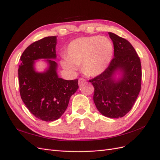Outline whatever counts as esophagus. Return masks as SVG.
Instances as JSON below:
<instances>
[{"label":"esophagus","instance_id":"34e87169","mask_svg":"<svg viewBox=\"0 0 160 160\" xmlns=\"http://www.w3.org/2000/svg\"><path fill=\"white\" fill-rule=\"evenodd\" d=\"M86 82V80L83 78H79V84L81 85V84H83Z\"/></svg>","mask_w":160,"mask_h":160}]
</instances>
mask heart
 <instances>
[{"mask_svg": "<svg viewBox=\"0 0 160 160\" xmlns=\"http://www.w3.org/2000/svg\"><path fill=\"white\" fill-rule=\"evenodd\" d=\"M67 52V58L61 62L64 69L74 72L82 63L85 75L95 77L102 73L110 63L113 45L105 37H81L69 43Z\"/></svg>", "mask_w": 160, "mask_h": 160, "instance_id": "b5f03b06", "label": "heart"}]
</instances>
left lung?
I'll list each match as a JSON object with an SVG mask.
<instances>
[{
    "label": "left lung",
    "instance_id": "1",
    "mask_svg": "<svg viewBox=\"0 0 160 160\" xmlns=\"http://www.w3.org/2000/svg\"><path fill=\"white\" fill-rule=\"evenodd\" d=\"M114 47V58L102 73L89 80L94 87L97 109L109 118H122L132 109L141 90L142 65L131 43L109 32ZM120 72L118 79L114 75Z\"/></svg>",
    "mask_w": 160,
    "mask_h": 160
}]
</instances>
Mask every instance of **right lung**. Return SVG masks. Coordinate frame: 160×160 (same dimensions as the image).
Returning a JSON list of instances; mask_svg holds the SVG:
<instances>
[{
	"instance_id": "obj_1",
	"label": "right lung",
	"mask_w": 160,
	"mask_h": 160,
	"mask_svg": "<svg viewBox=\"0 0 160 160\" xmlns=\"http://www.w3.org/2000/svg\"><path fill=\"white\" fill-rule=\"evenodd\" d=\"M57 37L34 42L22 52L18 69L20 94L30 112L38 119L52 122L59 119L78 89V79L65 80L57 75L55 59ZM46 59L49 67L43 72L34 69L35 60Z\"/></svg>"
}]
</instances>
